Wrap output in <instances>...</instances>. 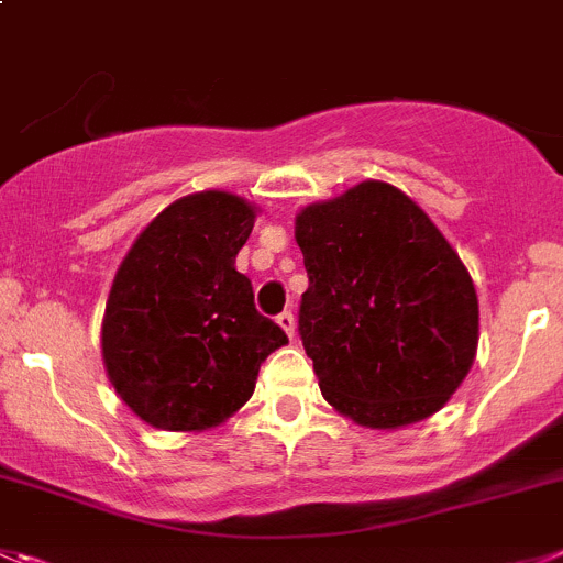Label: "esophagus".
I'll return each mask as SVG.
<instances>
[{"instance_id":"1","label":"esophagus","mask_w":563,"mask_h":563,"mask_svg":"<svg viewBox=\"0 0 563 563\" xmlns=\"http://www.w3.org/2000/svg\"><path fill=\"white\" fill-rule=\"evenodd\" d=\"M277 324H280V328L286 330L288 339H294V330H297V322H294V313L291 311H283L280 317H277Z\"/></svg>"}]
</instances>
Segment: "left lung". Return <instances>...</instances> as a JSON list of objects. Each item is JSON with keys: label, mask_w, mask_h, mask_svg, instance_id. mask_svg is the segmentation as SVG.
Instances as JSON below:
<instances>
[{"label": "left lung", "mask_w": 563, "mask_h": 563, "mask_svg": "<svg viewBox=\"0 0 563 563\" xmlns=\"http://www.w3.org/2000/svg\"><path fill=\"white\" fill-rule=\"evenodd\" d=\"M308 269L299 335L322 397L361 428L433 417L477 355L470 269L391 183L364 180L294 219Z\"/></svg>", "instance_id": "left-lung-1"}]
</instances>
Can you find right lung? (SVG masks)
Returning <instances> with one entry per match:
<instances>
[{
  "label": "right lung",
  "instance_id": "add662e5",
  "mask_svg": "<svg viewBox=\"0 0 563 563\" xmlns=\"http://www.w3.org/2000/svg\"><path fill=\"white\" fill-rule=\"evenodd\" d=\"M261 210L222 188L186 194L139 233L110 286L102 364L152 428L202 433L252 397L266 355L288 344L235 269Z\"/></svg>",
  "mask_w": 563,
  "mask_h": 563
}]
</instances>
